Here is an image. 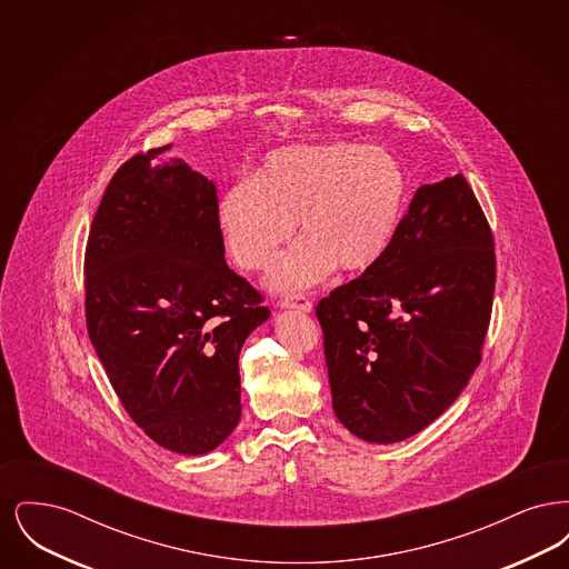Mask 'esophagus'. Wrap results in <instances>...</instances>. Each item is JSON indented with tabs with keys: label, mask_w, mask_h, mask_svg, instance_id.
<instances>
[{
	"label": "esophagus",
	"mask_w": 569,
	"mask_h": 569,
	"mask_svg": "<svg viewBox=\"0 0 569 569\" xmlns=\"http://www.w3.org/2000/svg\"><path fill=\"white\" fill-rule=\"evenodd\" d=\"M279 305H281V309H295L302 313H311V309H313V302L307 297H286Z\"/></svg>",
	"instance_id": "obj_1"
}]
</instances>
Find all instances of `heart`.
<instances>
[{"label": "heart", "instance_id": "heart-1", "mask_svg": "<svg viewBox=\"0 0 569 569\" xmlns=\"http://www.w3.org/2000/svg\"><path fill=\"white\" fill-rule=\"evenodd\" d=\"M406 200V170L388 151L339 140L272 151L253 177L221 191L216 219L243 271L269 269L297 221L300 239L267 281L272 292L295 295L337 267L371 271L399 232Z\"/></svg>", "mask_w": 569, "mask_h": 569}]
</instances>
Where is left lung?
<instances>
[{
    "label": "left lung",
    "mask_w": 569,
    "mask_h": 569,
    "mask_svg": "<svg viewBox=\"0 0 569 569\" xmlns=\"http://www.w3.org/2000/svg\"><path fill=\"white\" fill-rule=\"evenodd\" d=\"M492 295L495 243L465 177L418 188L388 253L316 307L339 422L369 443L429 427L482 360Z\"/></svg>",
    "instance_id": "8db88e82"
}]
</instances>
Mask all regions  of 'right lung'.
<instances>
[{"label":"right lung","instance_id":"1","mask_svg":"<svg viewBox=\"0 0 569 569\" xmlns=\"http://www.w3.org/2000/svg\"><path fill=\"white\" fill-rule=\"evenodd\" d=\"M172 144L123 163L84 251L87 332L136 425L158 446L207 455L241 418L239 353L271 311L223 258L216 183Z\"/></svg>","mask_w":569,"mask_h":569}]
</instances>
